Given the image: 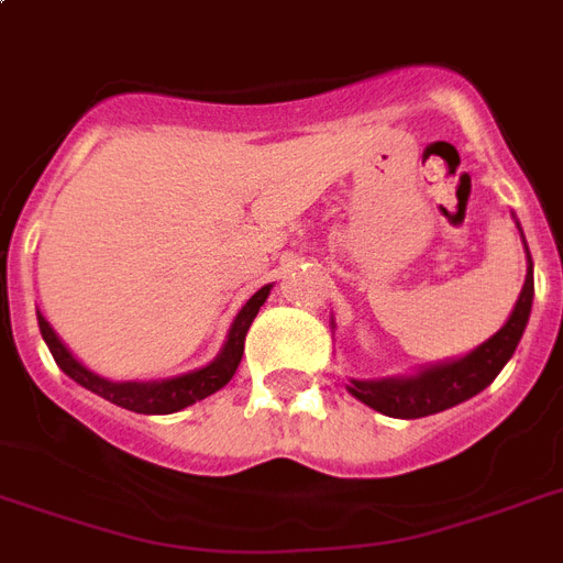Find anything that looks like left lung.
<instances>
[{
    "label": "left lung",
    "mask_w": 563,
    "mask_h": 563,
    "mask_svg": "<svg viewBox=\"0 0 563 563\" xmlns=\"http://www.w3.org/2000/svg\"><path fill=\"white\" fill-rule=\"evenodd\" d=\"M526 245V239H523ZM529 254V247H526ZM534 298V277H532V256H529V274H526L523 291L517 300L515 312L506 321V327L497 335H490L488 342L476 347L471 356H464L450 365H435L418 376H402V379H379V383H353L351 394L371 409L383 411L388 418H427L435 411H444L450 406L471 400L473 394H479L485 385L497 379V374L506 368L511 353L520 344V335L526 330L529 312H532Z\"/></svg>",
    "instance_id": "8db88e82"
}]
</instances>
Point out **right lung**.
<instances>
[{"label": "right lung", "mask_w": 563, "mask_h": 563, "mask_svg": "<svg viewBox=\"0 0 563 563\" xmlns=\"http://www.w3.org/2000/svg\"><path fill=\"white\" fill-rule=\"evenodd\" d=\"M268 291L272 286H263V289L256 291L254 298L247 300L242 312L236 316L233 327H230L228 344H224V351L219 353V360L210 362L207 368L192 371L187 376H178V379H166V383H110V379H101L99 374H92L81 365V362L75 360L73 353L66 351L64 342L57 339L55 330L48 327V321L43 316H37L40 333L46 339L48 351L55 356L57 368L64 371L66 376H73L75 383L84 385V388H90L92 394H99L104 400L117 402L122 409L140 411V415H172V411H180L192 406L195 400H203V397H210L219 388L230 383V376L236 374L239 362H242V353H245V335L254 324L256 312L268 298Z\"/></svg>", "instance_id": "obj_1"}]
</instances>
